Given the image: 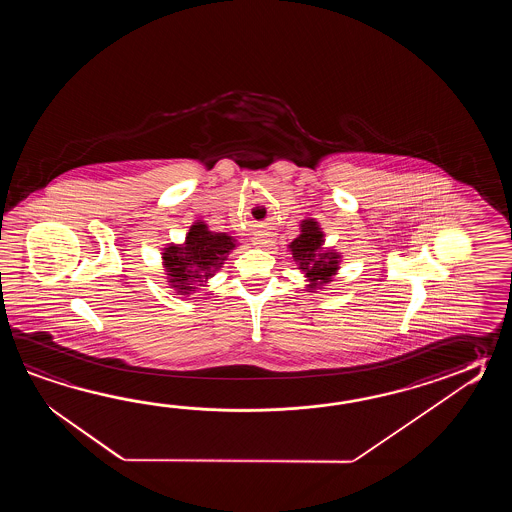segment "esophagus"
<instances>
[{
	"label": "esophagus",
	"instance_id": "esophagus-1",
	"mask_svg": "<svg viewBox=\"0 0 512 512\" xmlns=\"http://www.w3.org/2000/svg\"><path fill=\"white\" fill-rule=\"evenodd\" d=\"M256 245H261V247H265V245H269V240H256Z\"/></svg>",
	"mask_w": 512,
	"mask_h": 512
}]
</instances>
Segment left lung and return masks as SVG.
<instances>
[{
    "instance_id": "obj_1",
    "label": "left lung",
    "mask_w": 512,
    "mask_h": 512,
    "mask_svg": "<svg viewBox=\"0 0 512 512\" xmlns=\"http://www.w3.org/2000/svg\"><path fill=\"white\" fill-rule=\"evenodd\" d=\"M289 251L309 282V293L333 282L340 265V254L335 249H324V232L316 219L307 218L300 223V236L291 241Z\"/></svg>"
}]
</instances>
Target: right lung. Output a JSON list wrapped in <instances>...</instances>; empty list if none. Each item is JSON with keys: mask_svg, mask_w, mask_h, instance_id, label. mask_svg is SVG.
<instances>
[{"mask_svg": "<svg viewBox=\"0 0 512 512\" xmlns=\"http://www.w3.org/2000/svg\"><path fill=\"white\" fill-rule=\"evenodd\" d=\"M236 240L227 232H212L207 223L197 219L181 245L164 247L163 267L170 289L190 296L223 267Z\"/></svg>", "mask_w": 512, "mask_h": 512, "instance_id": "right-lung-1", "label": "right lung"}]
</instances>
